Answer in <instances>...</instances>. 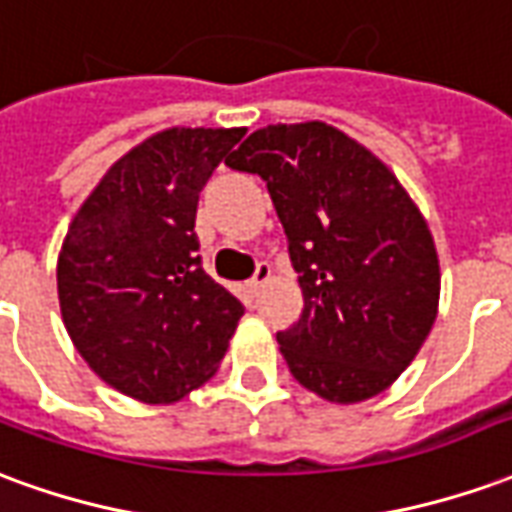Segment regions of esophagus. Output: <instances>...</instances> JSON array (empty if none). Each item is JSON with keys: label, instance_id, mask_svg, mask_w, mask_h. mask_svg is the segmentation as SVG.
I'll return each instance as SVG.
<instances>
[{"label": "esophagus", "instance_id": "34e87169", "mask_svg": "<svg viewBox=\"0 0 512 512\" xmlns=\"http://www.w3.org/2000/svg\"><path fill=\"white\" fill-rule=\"evenodd\" d=\"M268 279H271V266H268V263H260L255 271V277L246 282V288H249V293H260Z\"/></svg>", "mask_w": 512, "mask_h": 512}]
</instances>
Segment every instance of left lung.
Masks as SVG:
<instances>
[{"instance_id": "left-lung-1", "label": "left lung", "mask_w": 512, "mask_h": 512, "mask_svg": "<svg viewBox=\"0 0 512 512\" xmlns=\"http://www.w3.org/2000/svg\"><path fill=\"white\" fill-rule=\"evenodd\" d=\"M227 167L266 180L304 310L279 351L304 389L351 406L395 384L439 315L436 244L395 172L340 128H257Z\"/></svg>"}]
</instances>
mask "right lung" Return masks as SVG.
I'll use <instances>...</instances> for the list:
<instances>
[{
	"label": "right lung",
	"mask_w": 512,
	"mask_h": 512,
	"mask_svg": "<svg viewBox=\"0 0 512 512\" xmlns=\"http://www.w3.org/2000/svg\"><path fill=\"white\" fill-rule=\"evenodd\" d=\"M246 128L172 126L106 169L57 257L62 323L117 392L167 406L219 370L241 301L213 282L194 233L211 172Z\"/></svg>",
	"instance_id": "add662e5"
}]
</instances>
